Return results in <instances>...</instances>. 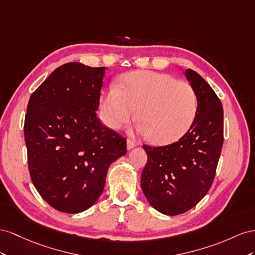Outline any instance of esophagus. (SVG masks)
<instances>
[{
  "label": "esophagus",
  "mask_w": 255,
  "mask_h": 255,
  "mask_svg": "<svg viewBox=\"0 0 255 255\" xmlns=\"http://www.w3.org/2000/svg\"><path fill=\"white\" fill-rule=\"evenodd\" d=\"M135 146H136V143L135 142H133L132 140H127V148L128 149H131V148H133Z\"/></svg>",
  "instance_id": "obj_1"
}]
</instances>
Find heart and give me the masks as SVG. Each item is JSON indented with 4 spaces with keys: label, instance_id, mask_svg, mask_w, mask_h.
<instances>
[{
    "label": "heart",
    "instance_id": "b5f03b06",
    "mask_svg": "<svg viewBox=\"0 0 255 255\" xmlns=\"http://www.w3.org/2000/svg\"><path fill=\"white\" fill-rule=\"evenodd\" d=\"M139 131L156 144L179 140L191 128L199 110L191 84L154 71H134L111 85L101 99L106 125L118 129L136 115Z\"/></svg>",
    "mask_w": 255,
    "mask_h": 255
}]
</instances>
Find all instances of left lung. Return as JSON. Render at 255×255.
<instances>
[{"instance_id": "1", "label": "left lung", "mask_w": 255, "mask_h": 255, "mask_svg": "<svg viewBox=\"0 0 255 255\" xmlns=\"http://www.w3.org/2000/svg\"><path fill=\"white\" fill-rule=\"evenodd\" d=\"M185 75L198 95L199 110L188 132L165 146L143 145L147 163L141 187L149 204L164 215L184 214L212 187L223 144V108L214 90L198 72Z\"/></svg>"}]
</instances>
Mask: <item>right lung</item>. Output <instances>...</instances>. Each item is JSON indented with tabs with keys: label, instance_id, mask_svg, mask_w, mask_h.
<instances>
[{
	"label": "right lung",
	"instance_id": "right-lung-1",
	"mask_svg": "<svg viewBox=\"0 0 255 255\" xmlns=\"http://www.w3.org/2000/svg\"><path fill=\"white\" fill-rule=\"evenodd\" d=\"M105 70L76 62L62 65L28 100V171L41 198L62 213L94 205L109 166L127 152L125 137L96 116Z\"/></svg>",
	"mask_w": 255,
	"mask_h": 255
}]
</instances>
